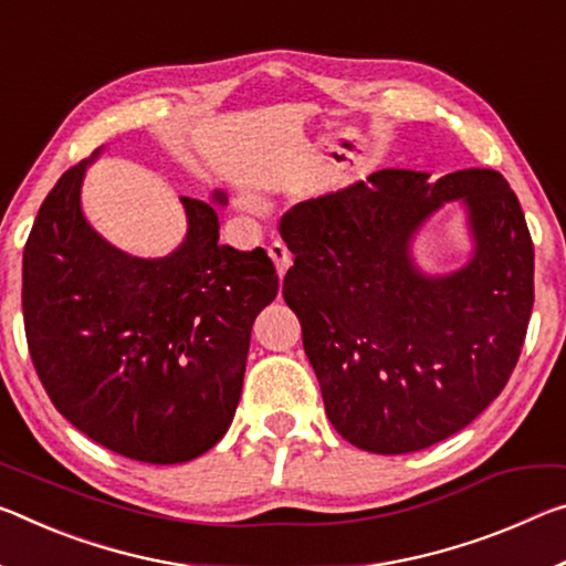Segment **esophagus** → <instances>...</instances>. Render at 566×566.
Here are the masks:
<instances>
[{
  "label": "esophagus",
  "mask_w": 566,
  "mask_h": 566,
  "mask_svg": "<svg viewBox=\"0 0 566 566\" xmlns=\"http://www.w3.org/2000/svg\"><path fill=\"white\" fill-rule=\"evenodd\" d=\"M269 256H272L280 280H284L286 269H290V264H292V254H290V249H286L284 241H272V247H269Z\"/></svg>",
  "instance_id": "obj_1"
}]
</instances>
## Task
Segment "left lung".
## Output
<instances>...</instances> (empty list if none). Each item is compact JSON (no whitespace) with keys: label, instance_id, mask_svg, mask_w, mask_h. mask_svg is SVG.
I'll return each mask as SVG.
<instances>
[{"label":"left lung","instance_id":"left-lung-1","mask_svg":"<svg viewBox=\"0 0 566 566\" xmlns=\"http://www.w3.org/2000/svg\"><path fill=\"white\" fill-rule=\"evenodd\" d=\"M446 200L470 217L474 256L448 275L411 262V237ZM284 302L302 325L329 423L398 455L459 433L504 390L534 304V244L516 193L491 168H385L292 206Z\"/></svg>","mask_w":566,"mask_h":566}]
</instances>
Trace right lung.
<instances>
[{
	"label": "right lung",
	"instance_id": "1",
	"mask_svg": "<svg viewBox=\"0 0 566 566\" xmlns=\"http://www.w3.org/2000/svg\"><path fill=\"white\" fill-rule=\"evenodd\" d=\"M62 174L24 244L30 355L62 416L125 459L184 463L227 433L244 385L251 325L280 292L262 247L219 244V213L181 196L188 231L168 256L140 259L90 227L85 168ZM217 203L227 196L213 191Z\"/></svg>",
	"mask_w": 566,
	"mask_h": 566
}]
</instances>
